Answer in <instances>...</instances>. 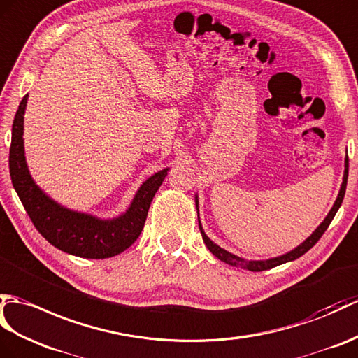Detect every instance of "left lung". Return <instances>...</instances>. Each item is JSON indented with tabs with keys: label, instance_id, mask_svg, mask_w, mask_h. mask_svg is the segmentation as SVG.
Returning a JSON list of instances; mask_svg holds the SVG:
<instances>
[{
	"label": "left lung",
	"instance_id": "left-lung-1",
	"mask_svg": "<svg viewBox=\"0 0 358 358\" xmlns=\"http://www.w3.org/2000/svg\"><path fill=\"white\" fill-rule=\"evenodd\" d=\"M348 168H349V164H348V155H346V160H345V173H343V182H342V186H340V192H338V195H337V199H336L334 206L331 207V210H329V213L327 215V218L323 220L320 226L313 231L311 236L306 238L301 245H297V247L294 248V250L288 252V253L282 255V256H278V257H271V259H265V261H245V259H243V257H239V256H236V255H234V253H230V252H227V250H224V248H221L220 245L215 244L213 241L204 234V230H203V227H201V222H199V215H198V226H199V231H201V236H203V241H204L206 247L209 248V250L212 252V255L217 256L220 261L226 262V264H229V265H234V267H243V268H245V270H250V271H264V270H270V268H273V267H278V265H280V264H285V262H289V261H294V259H297V257H301L302 255H305L306 252H308L310 248H311V247H313L315 243H317V241L322 238V235L325 234V230L328 229V226L331 224L332 218L336 217V213H337V210H338V207L342 206L343 196H345V192H346ZM195 204H196V212H198V195L195 196Z\"/></svg>",
	"mask_w": 358,
	"mask_h": 358
}]
</instances>
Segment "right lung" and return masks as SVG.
<instances>
[{
  "label": "right lung",
  "mask_w": 358,
  "mask_h": 358,
  "mask_svg": "<svg viewBox=\"0 0 358 358\" xmlns=\"http://www.w3.org/2000/svg\"><path fill=\"white\" fill-rule=\"evenodd\" d=\"M29 94L22 97L12 124L9 169L12 185L33 226L59 250L90 259H105L127 250L143 230L149 206L169 168L149 177L137 190L128 210L113 220L70 210L45 195L33 181L24 154V113Z\"/></svg>",
  "instance_id": "add662e5"
}]
</instances>
